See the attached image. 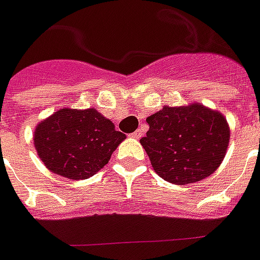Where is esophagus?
<instances>
[{
	"label": "esophagus",
	"instance_id": "esophagus-1",
	"mask_svg": "<svg viewBox=\"0 0 260 260\" xmlns=\"http://www.w3.org/2000/svg\"><path fill=\"white\" fill-rule=\"evenodd\" d=\"M130 136H132V137H134V138H140L142 136V132H141V130H140V128H138V130H136V132H134V133H132Z\"/></svg>",
	"mask_w": 260,
	"mask_h": 260
}]
</instances>
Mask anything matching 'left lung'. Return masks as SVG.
<instances>
[{"label":"left lung","instance_id":"obj_1","mask_svg":"<svg viewBox=\"0 0 260 260\" xmlns=\"http://www.w3.org/2000/svg\"><path fill=\"white\" fill-rule=\"evenodd\" d=\"M149 130L140 140L152 167L175 185L202 181L223 160L230 130L223 115L203 105L165 107L146 118Z\"/></svg>","mask_w":260,"mask_h":260}]
</instances>
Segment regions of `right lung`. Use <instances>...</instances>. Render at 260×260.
Wrapping results in <instances>:
<instances>
[{"label":"right lung","instance_id":"obj_1","mask_svg":"<svg viewBox=\"0 0 260 260\" xmlns=\"http://www.w3.org/2000/svg\"><path fill=\"white\" fill-rule=\"evenodd\" d=\"M124 138L95 109L63 108L37 126L34 144L40 159L54 174L85 179L108 163Z\"/></svg>","mask_w":260,"mask_h":260}]
</instances>
